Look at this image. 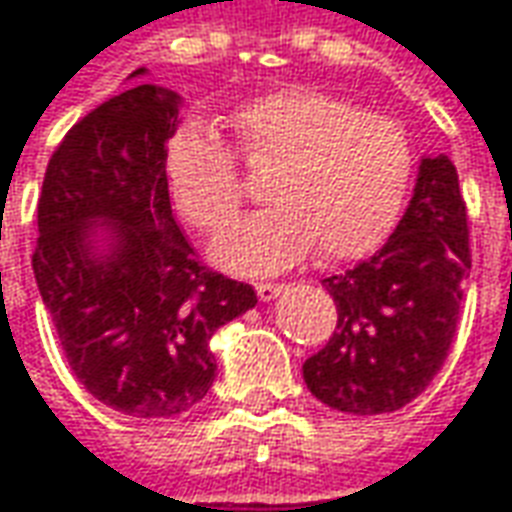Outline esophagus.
Returning a JSON list of instances; mask_svg holds the SVG:
<instances>
[{"label": "esophagus", "instance_id": "obj_1", "mask_svg": "<svg viewBox=\"0 0 512 512\" xmlns=\"http://www.w3.org/2000/svg\"><path fill=\"white\" fill-rule=\"evenodd\" d=\"M281 290H284V284H256V295L262 301H273Z\"/></svg>", "mask_w": 512, "mask_h": 512}]
</instances>
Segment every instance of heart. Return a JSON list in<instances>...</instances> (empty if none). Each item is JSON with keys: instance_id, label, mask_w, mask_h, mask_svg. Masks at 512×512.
<instances>
[{"instance_id": "1", "label": "heart", "mask_w": 512, "mask_h": 512, "mask_svg": "<svg viewBox=\"0 0 512 512\" xmlns=\"http://www.w3.org/2000/svg\"><path fill=\"white\" fill-rule=\"evenodd\" d=\"M234 147L200 122H183L164 153L172 206L203 234H220L245 200L236 155L270 172L256 211L214 245V259L242 276H267L317 250L320 262L362 259L393 234L410 195L415 150L407 128L365 114L337 94L278 88L228 114Z\"/></svg>"}]
</instances>
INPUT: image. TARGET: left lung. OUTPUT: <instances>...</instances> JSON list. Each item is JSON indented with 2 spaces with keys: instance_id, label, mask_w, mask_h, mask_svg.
<instances>
[{
  "instance_id": "1",
  "label": "left lung",
  "mask_w": 512,
  "mask_h": 512,
  "mask_svg": "<svg viewBox=\"0 0 512 512\" xmlns=\"http://www.w3.org/2000/svg\"><path fill=\"white\" fill-rule=\"evenodd\" d=\"M471 270L468 214L446 155L424 158L410 206L384 248L323 278L337 329L303 362V382L331 410L396 412L424 393L454 343Z\"/></svg>"
}]
</instances>
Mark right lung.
Returning <instances> with one entry per match:
<instances>
[{"label":"right lung","mask_w":512,"mask_h":512,"mask_svg":"<svg viewBox=\"0 0 512 512\" xmlns=\"http://www.w3.org/2000/svg\"><path fill=\"white\" fill-rule=\"evenodd\" d=\"M175 125L172 91L116 94L63 136L38 195L33 273L66 362L105 407L147 421L209 393L211 334L256 306L253 287L209 270L172 217ZM97 227L112 234L105 254L90 242Z\"/></svg>","instance_id":"add662e5"}]
</instances>
